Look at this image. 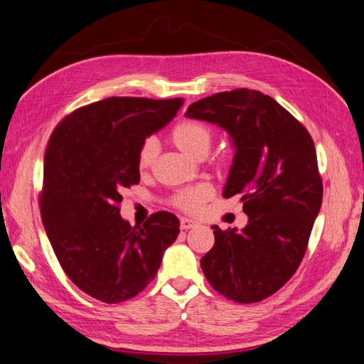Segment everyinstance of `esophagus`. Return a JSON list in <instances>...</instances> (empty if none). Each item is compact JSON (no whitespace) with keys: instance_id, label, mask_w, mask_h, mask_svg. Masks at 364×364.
<instances>
[{"instance_id":"esophagus-1","label":"esophagus","mask_w":364,"mask_h":364,"mask_svg":"<svg viewBox=\"0 0 364 364\" xmlns=\"http://www.w3.org/2000/svg\"><path fill=\"white\" fill-rule=\"evenodd\" d=\"M196 225H199L196 221L188 220V218H181V229H182V230L193 229V228H196Z\"/></svg>"}]
</instances>
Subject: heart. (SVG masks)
Instances as JSON below:
<instances>
[{"mask_svg": "<svg viewBox=\"0 0 364 364\" xmlns=\"http://www.w3.org/2000/svg\"><path fill=\"white\" fill-rule=\"evenodd\" d=\"M171 141L176 144L185 154L195 159H203L210 146L213 143V132L207 124L200 123L196 119H185L177 123L173 131H171ZM159 154V148L156 140L148 139L141 143V146L136 152V166H139L140 171H148V169L154 165L156 157ZM215 166L224 171V169L229 168L230 159L229 156H216L213 159ZM213 190L207 183H198L193 185V187H185L176 193L171 199V204L177 207L182 212L193 213L199 210V207L212 198Z\"/></svg>", "mask_w": 364, "mask_h": 364, "instance_id": "obj_1", "label": "heart"}]
</instances>
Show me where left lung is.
Wrapping results in <instances>:
<instances>
[{"label": "left lung", "mask_w": 364, "mask_h": 364, "mask_svg": "<svg viewBox=\"0 0 364 364\" xmlns=\"http://www.w3.org/2000/svg\"><path fill=\"white\" fill-rule=\"evenodd\" d=\"M185 115L232 136L237 151L224 198L241 195L249 216L240 232L213 225L215 246L200 268L224 297L260 302L294 276L322 204L311 135L271 96L249 88L207 96Z\"/></svg>", "instance_id": "left-lung-1"}]
</instances>
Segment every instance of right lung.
<instances>
[{
    "label": "right lung",
    "instance_id": "right-lung-1",
    "mask_svg": "<svg viewBox=\"0 0 364 364\" xmlns=\"http://www.w3.org/2000/svg\"><path fill=\"white\" fill-rule=\"evenodd\" d=\"M182 104V98L112 96L73 110L48 141L38 196L46 235L68 279L104 304L141 293L181 232L169 212L131 225L119 216V203L140 182L141 143Z\"/></svg>",
    "mask_w": 364,
    "mask_h": 364
}]
</instances>
